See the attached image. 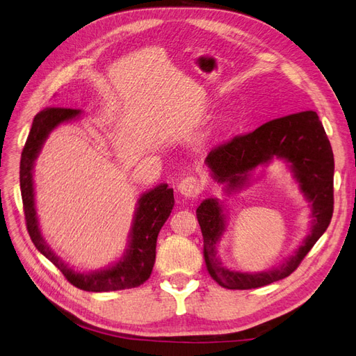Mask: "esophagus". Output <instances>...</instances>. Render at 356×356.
Returning <instances> with one entry per match:
<instances>
[{
  "label": "esophagus",
  "instance_id": "1",
  "mask_svg": "<svg viewBox=\"0 0 356 356\" xmlns=\"http://www.w3.org/2000/svg\"><path fill=\"white\" fill-rule=\"evenodd\" d=\"M202 182L197 177H186L184 179L179 181L178 191L184 197H196L202 191Z\"/></svg>",
  "mask_w": 356,
  "mask_h": 356
}]
</instances>
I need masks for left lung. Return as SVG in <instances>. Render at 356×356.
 <instances>
[{
	"label": "left lung",
	"mask_w": 356,
	"mask_h": 356,
	"mask_svg": "<svg viewBox=\"0 0 356 356\" xmlns=\"http://www.w3.org/2000/svg\"><path fill=\"white\" fill-rule=\"evenodd\" d=\"M289 165L301 193L310 203V233L296 252L270 270L238 272L224 267L217 257V245L225 232V215L217 199L203 200L196 211L203 236V257L215 282L227 289H251L289 276L328 229L334 209V157L327 134L315 111H301L267 122L254 132L234 136L213 148L204 163L213 179L225 184L229 193L241 190L258 166L273 159Z\"/></svg>",
	"instance_id": "obj_1"
}]
</instances>
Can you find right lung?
I'll list each match as a JSON object with an SVG mask.
<instances>
[{
	"label": "right lung",
	"instance_id": "1",
	"mask_svg": "<svg viewBox=\"0 0 356 356\" xmlns=\"http://www.w3.org/2000/svg\"><path fill=\"white\" fill-rule=\"evenodd\" d=\"M80 115V110L49 106L34 117L22 157H20V193H22L26 229L37 250L49 258L74 286L83 291H92V293L136 288L144 284L153 272L157 236L175 204L174 190L169 188L168 184H160L138 199L132 230L129 234V246L124 255L113 266L101 268V270L83 273L74 270L51 251L38 227L34 181H32L35 159L53 129L62 123L75 120Z\"/></svg>",
	"mask_w": 356,
	"mask_h": 356
}]
</instances>
